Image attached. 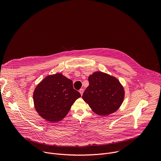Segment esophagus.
I'll list each match as a JSON object with an SVG mask.
<instances>
[{
  "label": "esophagus",
  "mask_w": 161,
  "mask_h": 161,
  "mask_svg": "<svg viewBox=\"0 0 161 161\" xmlns=\"http://www.w3.org/2000/svg\"><path fill=\"white\" fill-rule=\"evenodd\" d=\"M83 91H84V90L83 89V88H81L80 90H79V92H80V94L82 96V94H83Z\"/></svg>",
  "instance_id": "obj_1"
}]
</instances>
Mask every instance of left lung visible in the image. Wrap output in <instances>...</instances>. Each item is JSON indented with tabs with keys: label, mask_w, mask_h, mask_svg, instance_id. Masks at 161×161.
<instances>
[{
	"label": "left lung",
	"mask_w": 161,
	"mask_h": 161,
	"mask_svg": "<svg viewBox=\"0 0 161 161\" xmlns=\"http://www.w3.org/2000/svg\"><path fill=\"white\" fill-rule=\"evenodd\" d=\"M89 85L83 94V99L94 112L108 115L121 106L125 96L124 87L115 77L97 71L88 77Z\"/></svg>",
	"instance_id": "1"
}]
</instances>
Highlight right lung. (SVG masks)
I'll return each instance as SVG.
<instances>
[{
	"label": "right lung",
	"mask_w": 161,
	"mask_h": 161,
	"mask_svg": "<svg viewBox=\"0 0 161 161\" xmlns=\"http://www.w3.org/2000/svg\"><path fill=\"white\" fill-rule=\"evenodd\" d=\"M80 97L79 92L73 88V81L61 73L44 78L33 94L36 110L42 119L50 122L62 120Z\"/></svg>",
	"instance_id": "obj_1"
}]
</instances>
